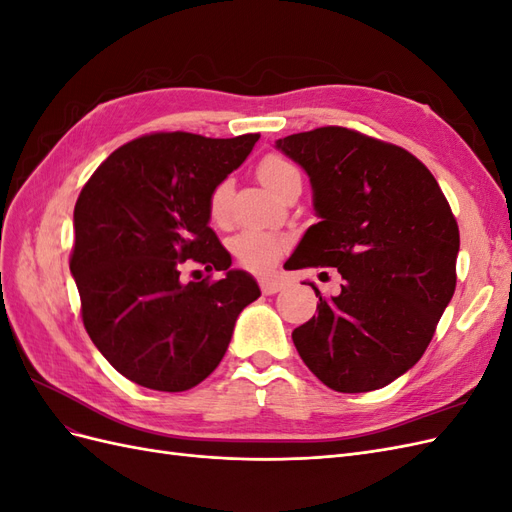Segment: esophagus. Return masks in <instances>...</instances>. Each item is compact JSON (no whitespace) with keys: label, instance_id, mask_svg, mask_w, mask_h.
Instances as JSON below:
<instances>
[{"label":"esophagus","instance_id":"obj_1","mask_svg":"<svg viewBox=\"0 0 512 512\" xmlns=\"http://www.w3.org/2000/svg\"><path fill=\"white\" fill-rule=\"evenodd\" d=\"M258 284L262 294H275L286 288V284L282 280H277V277H262V280H258Z\"/></svg>","mask_w":512,"mask_h":512}]
</instances>
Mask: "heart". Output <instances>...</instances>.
<instances>
[{
    "label": "heart",
    "instance_id": "obj_1",
    "mask_svg": "<svg viewBox=\"0 0 512 512\" xmlns=\"http://www.w3.org/2000/svg\"><path fill=\"white\" fill-rule=\"evenodd\" d=\"M258 179L267 185L269 190L280 194L288 188V183L301 179L299 168L280 153H267L256 166ZM232 200V183L230 179H222L211 188L207 211L209 218L218 224H224L230 215ZM290 237L284 232L262 230V228H243L230 239V252L241 262L243 267L254 271H265L273 267L282 254L290 247Z\"/></svg>",
    "mask_w": 512,
    "mask_h": 512
}]
</instances>
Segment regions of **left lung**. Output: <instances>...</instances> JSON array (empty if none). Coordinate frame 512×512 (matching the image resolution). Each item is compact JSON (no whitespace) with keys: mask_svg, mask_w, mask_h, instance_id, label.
Segmentation results:
<instances>
[{"mask_svg":"<svg viewBox=\"0 0 512 512\" xmlns=\"http://www.w3.org/2000/svg\"><path fill=\"white\" fill-rule=\"evenodd\" d=\"M312 181L320 222L286 267H335L342 292L292 331L303 363L339 393L391 384L421 359L457 286L459 226L429 168L342 126L277 141Z\"/></svg>","mask_w":512,"mask_h":512,"instance_id":"1","label":"left lung"}]
</instances>
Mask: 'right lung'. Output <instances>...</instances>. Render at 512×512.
Segmentation results:
<instances>
[{
    "mask_svg": "<svg viewBox=\"0 0 512 512\" xmlns=\"http://www.w3.org/2000/svg\"><path fill=\"white\" fill-rule=\"evenodd\" d=\"M260 134L207 138L153 132L121 145L74 205L70 271L91 342L121 376L179 393L220 365L235 320L260 297L209 228L207 200L250 156ZM185 261L222 270L183 285Z\"/></svg>",
    "mask_w": 512,
    "mask_h": 512,
    "instance_id": "1",
    "label": "right lung"
}]
</instances>
